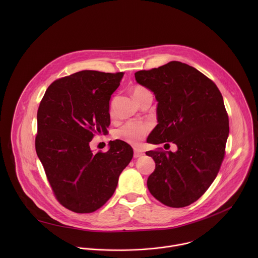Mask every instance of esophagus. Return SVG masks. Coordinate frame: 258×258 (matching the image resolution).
<instances>
[{
  "instance_id": "1",
  "label": "esophagus",
  "mask_w": 258,
  "mask_h": 258,
  "mask_svg": "<svg viewBox=\"0 0 258 258\" xmlns=\"http://www.w3.org/2000/svg\"><path fill=\"white\" fill-rule=\"evenodd\" d=\"M143 155H144V152H143L142 150L135 149V151H134V157H135V158H139V157H141V156H143Z\"/></svg>"
}]
</instances>
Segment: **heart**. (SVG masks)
<instances>
[{
    "label": "heart",
    "mask_w": 258,
    "mask_h": 258,
    "mask_svg": "<svg viewBox=\"0 0 258 258\" xmlns=\"http://www.w3.org/2000/svg\"><path fill=\"white\" fill-rule=\"evenodd\" d=\"M149 92L146 88L142 86H136L133 90V95L136 98V100L143 94ZM150 127L147 123L143 122H127L120 126L115 132V137L117 139H120L126 143L137 145L139 144L145 136L148 134Z\"/></svg>",
    "instance_id": "b5f03b06"
}]
</instances>
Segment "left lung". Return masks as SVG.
Returning <instances> with one entry per match:
<instances>
[{
	"instance_id": "8db88e82",
	"label": "left lung",
	"mask_w": 258,
	"mask_h": 258,
	"mask_svg": "<svg viewBox=\"0 0 258 258\" xmlns=\"http://www.w3.org/2000/svg\"><path fill=\"white\" fill-rule=\"evenodd\" d=\"M135 78L158 102V124L147 142L177 147L176 152H146L156 164L147 186L166 206H188L210 187L225 157L229 117L223 96L203 73L178 61L140 70Z\"/></svg>"
}]
</instances>
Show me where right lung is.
Listing matches in <instances>:
<instances>
[{"label":"right lung","mask_w":258,"mask_h":258,"mask_svg":"<svg viewBox=\"0 0 258 258\" xmlns=\"http://www.w3.org/2000/svg\"><path fill=\"white\" fill-rule=\"evenodd\" d=\"M123 72L83 70L47 89L38 110L35 151L57 200L67 209L90 213L113 195L132 147L120 140L106 153H93L90 142L107 133L109 101Z\"/></svg>","instance_id":"right-lung-1"}]
</instances>
